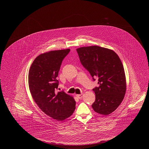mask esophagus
I'll list each match as a JSON object with an SVG mask.
<instances>
[{"instance_id":"1","label":"esophagus","mask_w":149,"mask_h":149,"mask_svg":"<svg viewBox=\"0 0 149 149\" xmlns=\"http://www.w3.org/2000/svg\"><path fill=\"white\" fill-rule=\"evenodd\" d=\"M83 93H81V94H80V95H76V96L78 97V98H79V99H81L83 97Z\"/></svg>"}]
</instances>
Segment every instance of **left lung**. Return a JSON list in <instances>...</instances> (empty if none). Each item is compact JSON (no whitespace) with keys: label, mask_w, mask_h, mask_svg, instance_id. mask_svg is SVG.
<instances>
[{"label":"left lung","mask_w":149,"mask_h":149,"mask_svg":"<svg viewBox=\"0 0 149 149\" xmlns=\"http://www.w3.org/2000/svg\"><path fill=\"white\" fill-rule=\"evenodd\" d=\"M81 64L94 78L99 86L93 89L95 102L92 105L99 114L108 115L122 102L126 91V79L123 65L112 50L98 46L76 49Z\"/></svg>","instance_id":"8db88e82"}]
</instances>
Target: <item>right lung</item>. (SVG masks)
Masks as SVG:
<instances>
[{
	"label": "right lung",
	"instance_id": "right-lung-1",
	"mask_svg": "<svg viewBox=\"0 0 149 149\" xmlns=\"http://www.w3.org/2000/svg\"><path fill=\"white\" fill-rule=\"evenodd\" d=\"M69 49L52 50L37 56L29 72V86L31 96L43 112L58 121L70 117L76 108L73 96L64 91L56 92V79L60 66Z\"/></svg>",
	"mask_w": 149,
	"mask_h": 149
}]
</instances>
